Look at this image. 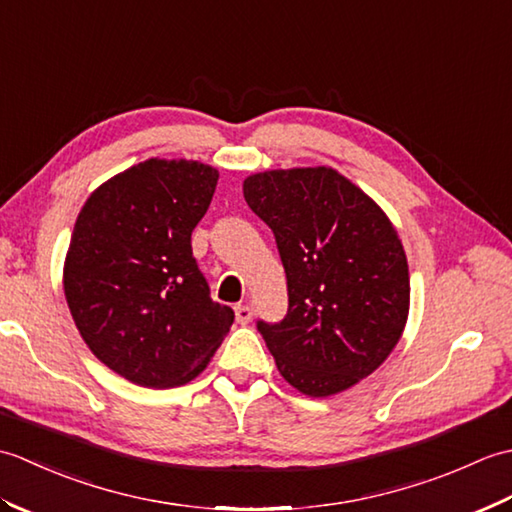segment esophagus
Listing matches in <instances>:
<instances>
[{
    "instance_id": "esophagus-1",
    "label": "esophagus",
    "mask_w": 512,
    "mask_h": 512,
    "mask_svg": "<svg viewBox=\"0 0 512 512\" xmlns=\"http://www.w3.org/2000/svg\"><path fill=\"white\" fill-rule=\"evenodd\" d=\"M235 319L237 323L246 325L250 319H253V308H250L248 303H239V306H235Z\"/></svg>"
}]
</instances>
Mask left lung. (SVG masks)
<instances>
[{"mask_svg": "<svg viewBox=\"0 0 512 512\" xmlns=\"http://www.w3.org/2000/svg\"><path fill=\"white\" fill-rule=\"evenodd\" d=\"M244 198L273 231L286 270V317L257 321L281 376L314 398L356 385L407 323L409 268L396 228L328 167L255 173Z\"/></svg>", "mask_w": 512, "mask_h": 512, "instance_id": "obj_1", "label": "left lung"}]
</instances>
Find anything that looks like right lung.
Masks as SVG:
<instances>
[{
    "mask_svg": "<svg viewBox=\"0 0 512 512\" xmlns=\"http://www.w3.org/2000/svg\"><path fill=\"white\" fill-rule=\"evenodd\" d=\"M217 171L149 158L96 189L76 217L63 288L83 341L140 387L189 383L235 319L191 250Z\"/></svg>",
    "mask_w": 512,
    "mask_h": 512,
    "instance_id": "obj_1",
    "label": "right lung"
}]
</instances>
